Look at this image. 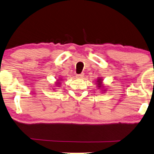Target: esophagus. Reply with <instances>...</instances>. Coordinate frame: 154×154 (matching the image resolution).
<instances>
[{
	"label": "esophagus",
	"mask_w": 154,
	"mask_h": 154,
	"mask_svg": "<svg viewBox=\"0 0 154 154\" xmlns=\"http://www.w3.org/2000/svg\"><path fill=\"white\" fill-rule=\"evenodd\" d=\"M84 75V73H81V74H77L76 75V78L77 79H82Z\"/></svg>",
	"instance_id": "esophagus-1"
}]
</instances>
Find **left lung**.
<instances>
[{
  "label": "left lung",
  "instance_id": "left-lung-1",
  "mask_svg": "<svg viewBox=\"0 0 154 154\" xmlns=\"http://www.w3.org/2000/svg\"><path fill=\"white\" fill-rule=\"evenodd\" d=\"M97 84H98V88H101V87H103V86H102V80H101V79H100V78H99V79H98Z\"/></svg>",
  "mask_w": 154,
  "mask_h": 154
}]
</instances>
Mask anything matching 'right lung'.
<instances>
[{
    "instance_id": "right-lung-1",
    "label": "right lung",
    "mask_w": 154,
    "mask_h": 154,
    "mask_svg": "<svg viewBox=\"0 0 154 154\" xmlns=\"http://www.w3.org/2000/svg\"><path fill=\"white\" fill-rule=\"evenodd\" d=\"M60 82H57V83H56V85H58V86H59V84H60ZM58 87H59V86H58Z\"/></svg>"
}]
</instances>
